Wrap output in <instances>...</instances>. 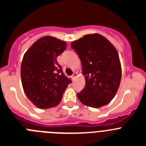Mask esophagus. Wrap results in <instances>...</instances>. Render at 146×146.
<instances>
[{
  "label": "esophagus",
  "mask_w": 146,
  "mask_h": 146,
  "mask_svg": "<svg viewBox=\"0 0 146 146\" xmlns=\"http://www.w3.org/2000/svg\"><path fill=\"white\" fill-rule=\"evenodd\" d=\"M77 72H74V73H73V74H72V77L73 78V79H74V78H76V77H77Z\"/></svg>",
  "instance_id": "1"
}]
</instances>
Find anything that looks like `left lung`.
<instances>
[{"label": "left lung", "instance_id": "8db88e82", "mask_svg": "<svg viewBox=\"0 0 146 146\" xmlns=\"http://www.w3.org/2000/svg\"><path fill=\"white\" fill-rule=\"evenodd\" d=\"M79 55L86 86L77 94L86 106L99 108L111 102L121 80L118 51L108 38L99 33L85 35L71 43Z\"/></svg>", "mask_w": 146, "mask_h": 146}]
</instances>
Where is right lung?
Wrapping results in <instances>:
<instances>
[{
    "mask_svg": "<svg viewBox=\"0 0 146 146\" xmlns=\"http://www.w3.org/2000/svg\"><path fill=\"white\" fill-rule=\"evenodd\" d=\"M66 47L64 41L46 36L36 41L24 54L20 70L23 90L39 109L58 105L72 82L56 60Z\"/></svg>",
    "mask_w": 146,
    "mask_h": 146,
    "instance_id": "right-lung-1",
    "label": "right lung"
}]
</instances>
